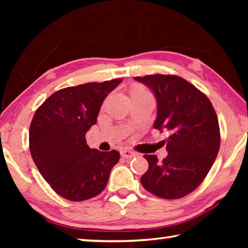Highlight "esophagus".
Returning <instances> with one entry per match:
<instances>
[{
	"instance_id": "esophagus-1",
	"label": "esophagus",
	"mask_w": 248,
	"mask_h": 248,
	"mask_svg": "<svg viewBox=\"0 0 248 248\" xmlns=\"http://www.w3.org/2000/svg\"><path fill=\"white\" fill-rule=\"evenodd\" d=\"M134 155H136V153L134 152H132V151H130V150H123L121 151V156L123 157H124V158H131V157H133Z\"/></svg>"
}]
</instances>
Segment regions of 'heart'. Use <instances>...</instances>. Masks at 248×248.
Segmentation results:
<instances>
[{"mask_svg": "<svg viewBox=\"0 0 248 248\" xmlns=\"http://www.w3.org/2000/svg\"><path fill=\"white\" fill-rule=\"evenodd\" d=\"M140 90H142V91H145V90H143V89H140ZM146 92V91H145Z\"/></svg>", "mask_w": 248, "mask_h": 248, "instance_id": "heart-1", "label": "heart"}]
</instances>
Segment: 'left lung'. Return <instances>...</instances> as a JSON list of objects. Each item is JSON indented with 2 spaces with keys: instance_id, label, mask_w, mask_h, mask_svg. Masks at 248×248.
<instances>
[{
  "instance_id": "obj_1",
  "label": "left lung",
  "mask_w": 248,
  "mask_h": 248,
  "mask_svg": "<svg viewBox=\"0 0 248 248\" xmlns=\"http://www.w3.org/2000/svg\"><path fill=\"white\" fill-rule=\"evenodd\" d=\"M134 79L156 97L154 128L170 133L169 154L162 162L155 155H144L149 170L141 184L159 198H183L202 183L219 152L220 128L215 109L202 92L183 78L154 74Z\"/></svg>"
}]
</instances>
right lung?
Masks as SVG:
<instances>
[{"label":"right lung","mask_w":248,"mask_h":248,"mask_svg":"<svg viewBox=\"0 0 248 248\" xmlns=\"http://www.w3.org/2000/svg\"><path fill=\"white\" fill-rule=\"evenodd\" d=\"M123 79L86 83L53 93L37 109L29 128V150L37 169L59 196L83 201L106 187L118 151L91 149L85 134L96 124L104 99Z\"/></svg>","instance_id":"add662e5"}]
</instances>
